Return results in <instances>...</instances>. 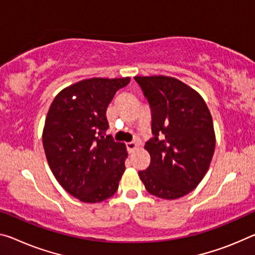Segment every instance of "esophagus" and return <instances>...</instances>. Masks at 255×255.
<instances>
[{"mask_svg": "<svg viewBox=\"0 0 255 255\" xmlns=\"http://www.w3.org/2000/svg\"><path fill=\"white\" fill-rule=\"evenodd\" d=\"M126 146H127L128 151L131 153V152L134 151V149L137 147V143H135V142H129V143L126 144Z\"/></svg>", "mask_w": 255, "mask_h": 255, "instance_id": "obj_1", "label": "esophagus"}]
</instances>
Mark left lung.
<instances>
[{
    "mask_svg": "<svg viewBox=\"0 0 255 255\" xmlns=\"http://www.w3.org/2000/svg\"><path fill=\"white\" fill-rule=\"evenodd\" d=\"M152 113L151 155L139 178L146 191L164 200L185 196L209 170L216 147L211 113L188 85L168 76H136Z\"/></svg>",
    "mask_w": 255,
    "mask_h": 255,
    "instance_id": "left-lung-1",
    "label": "left lung"
}]
</instances>
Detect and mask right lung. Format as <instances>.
I'll use <instances>...</instances> for the list:
<instances>
[{
  "mask_svg": "<svg viewBox=\"0 0 255 255\" xmlns=\"http://www.w3.org/2000/svg\"><path fill=\"white\" fill-rule=\"evenodd\" d=\"M129 82V77L80 80L63 88L48 109L42 136L47 163L59 184L85 203L111 197L126 169V145L104 132L107 108Z\"/></svg>",
  "mask_w": 255,
  "mask_h": 255,
  "instance_id": "1",
  "label": "right lung"
}]
</instances>
